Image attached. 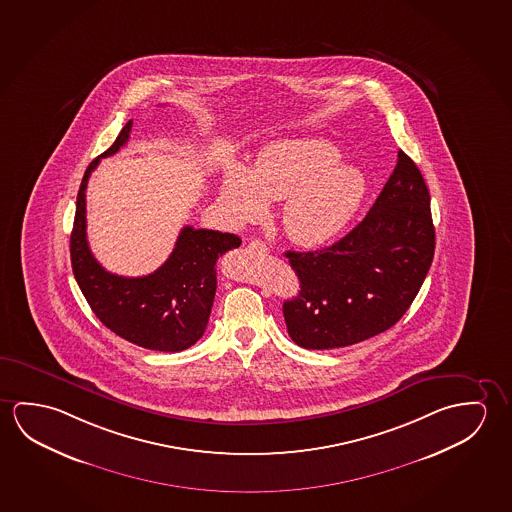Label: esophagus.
Returning a JSON list of instances; mask_svg holds the SVG:
<instances>
[{
    "instance_id": "obj_1",
    "label": "esophagus",
    "mask_w": 512,
    "mask_h": 512,
    "mask_svg": "<svg viewBox=\"0 0 512 512\" xmlns=\"http://www.w3.org/2000/svg\"><path fill=\"white\" fill-rule=\"evenodd\" d=\"M249 249H252V251H260V252H267V245L263 244L261 240H252V242H249Z\"/></svg>"
}]
</instances>
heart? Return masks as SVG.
<instances>
[{
  "instance_id": "1",
  "label": "heart",
  "mask_w": 512,
  "mask_h": 512,
  "mask_svg": "<svg viewBox=\"0 0 512 512\" xmlns=\"http://www.w3.org/2000/svg\"><path fill=\"white\" fill-rule=\"evenodd\" d=\"M340 160V151L322 138L270 142L244 174L224 178L220 208L235 228H244L263 219L267 201H281L279 222L293 244H327L349 226L366 194L365 174Z\"/></svg>"
}]
</instances>
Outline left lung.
<instances>
[{
	"label": "left lung",
	"mask_w": 512,
	"mask_h": 512,
	"mask_svg": "<svg viewBox=\"0 0 512 512\" xmlns=\"http://www.w3.org/2000/svg\"><path fill=\"white\" fill-rule=\"evenodd\" d=\"M434 247L429 188L400 149L377 201L349 235L320 251L284 252L301 283L283 304L290 338L329 350L388 331L420 292Z\"/></svg>",
	"instance_id": "obj_1"
}]
</instances>
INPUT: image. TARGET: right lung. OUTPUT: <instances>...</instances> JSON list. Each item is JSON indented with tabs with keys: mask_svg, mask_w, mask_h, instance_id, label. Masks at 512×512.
<instances>
[{
	"mask_svg": "<svg viewBox=\"0 0 512 512\" xmlns=\"http://www.w3.org/2000/svg\"><path fill=\"white\" fill-rule=\"evenodd\" d=\"M131 126L133 121L126 122L112 147L85 171L76 197L71 265L90 308L110 331L144 349L179 352L203 336L217 290V260L242 240L233 233L185 226L169 260L149 276H117L99 265L87 242L85 190L101 158L128 142Z\"/></svg>",
	"mask_w": 512,
	"mask_h": 512,
	"instance_id": "obj_1",
	"label": "right lung"
}]
</instances>
